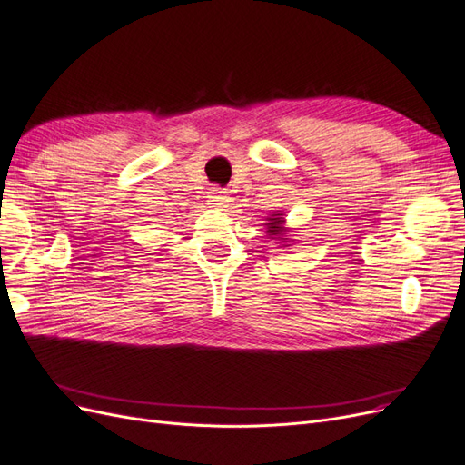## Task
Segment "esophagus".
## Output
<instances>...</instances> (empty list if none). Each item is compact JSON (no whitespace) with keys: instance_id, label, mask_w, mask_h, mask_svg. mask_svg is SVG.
<instances>
[{"instance_id":"esophagus-1","label":"esophagus","mask_w":465,"mask_h":465,"mask_svg":"<svg viewBox=\"0 0 465 465\" xmlns=\"http://www.w3.org/2000/svg\"><path fill=\"white\" fill-rule=\"evenodd\" d=\"M208 198H210L212 208H225V203L229 202L227 191L225 189H219V187H212Z\"/></svg>"}]
</instances>
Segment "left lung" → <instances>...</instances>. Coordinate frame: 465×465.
<instances>
[{
	"instance_id": "obj_1",
	"label": "left lung",
	"mask_w": 465,
	"mask_h": 465,
	"mask_svg": "<svg viewBox=\"0 0 465 465\" xmlns=\"http://www.w3.org/2000/svg\"><path fill=\"white\" fill-rule=\"evenodd\" d=\"M271 221H272V223H269V231H267V232L278 236V234H281V232L284 231V229H282V219H281V217H271Z\"/></svg>"
}]
</instances>
